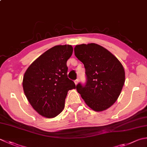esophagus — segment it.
I'll return each instance as SVG.
<instances>
[{"label": "esophagus", "mask_w": 147, "mask_h": 147, "mask_svg": "<svg viewBox=\"0 0 147 147\" xmlns=\"http://www.w3.org/2000/svg\"><path fill=\"white\" fill-rule=\"evenodd\" d=\"M74 83H75V85H76L78 84V79H76L74 80Z\"/></svg>", "instance_id": "1"}]
</instances>
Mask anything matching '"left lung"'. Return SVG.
<instances>
[{
    "label": "left lung",
    "instance_id": "1",
    "mask_svg": "<svg viewBox=\"0 0 147 147\" xmlns=\"http://www.w3.org/2000/svg\"><path fill=\"white\" fill-rule=\"evenodd\" d=\"M74 55L85 69L86 83L76 85L78 92L89 107L96 111L105 110L119 97L125 82L121 63L101 46L90 43L76 45Z\"/></svg>",
    "mask_w": 147,
    "mask_h": 147
}]
</instances>
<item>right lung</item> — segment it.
Returning <instances> with one entry per match:
<instances>
[{
  "instance_id": "1",
  "label": "right lung",
  "mask_w": 147,
  "mask_h": 147,
  "mask_svg": "<svg viewBox=\"0 0 147 147\" xmlns=\"http://www.w3.org/2000/svg\"><path fill=\"white\" fill-rule=\"evenodd\" d=\"M71 45L55 46L39 57L26 71L23 88L31 106L41 115L53 118L64 108L68 90L76 88L67 78Z\"/></svg>"
}]
</instances>
